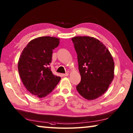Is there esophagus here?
Listing matches in <instances>:
<instances>
[{
  "instance_id": "obj_1",
  "label": "esophagus",
  "mask_w": 133,
  "mask_h": 133,
  "mask_svg": "<svg viewBox=\"0 0 133 133\" xmlns=\"http://www.w3.org/2000/svg\"><path fill=\"white\" fill-rule=\"evenodd\" d=\"M62 76H68L69 75V74H68V73H66V74H62Z\"/></svg>"
}]
</instances>
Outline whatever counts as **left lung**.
Returning a JSON list of instances; mask_svg holds the SVG:
<instances>
[{"label":"left lung","instance_id":"1","mask_svg":"<svg viewBox=\"0 0 133 133\" xmlns=\"http://www.w3.org/2000/svg\"><path fill=\"white\" fill-rule=\"evenodd\" d=\"M72 41L81 76L76 89L85 99H96L106 92L113 81L114 59L107 47L95 37L75 36Z\"/></svg>","mask_w":133,"mask_h":133}]
</instances>
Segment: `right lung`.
Instances as JSON below:
<instances>
[{
    "instance_id": "right-lung-1",
    "label": "right lung",
    "mask_w": 133,
    "mask_h": 133,
    "mask_svg": "<svg viewBox=\"0 0 133 133\" xmlns=\"http://www.w3.org/2000/svg\"><path fill=\"white\" fill-rule=\"evenodd\" d=\"M59 44L57 37H39L30 41L21 52L18 62L19 76L26 90L34 96L46 97L61 79L49 67L52 50Z\"/></svg>"
}]
</instances>
